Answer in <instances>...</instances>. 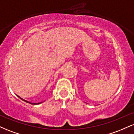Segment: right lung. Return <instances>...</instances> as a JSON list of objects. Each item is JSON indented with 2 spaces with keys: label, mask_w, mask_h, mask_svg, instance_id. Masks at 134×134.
Returning <instances> with one entry per match:
<instances>
[{
  "label": "right lung",
  "mask_w": 134,
  "mask_h": 134,
  "mask_svg": "<svg viewBox=\"0 0 134 134\" xmlns=\"http://www.w3.org/2000/svg\"><path fill=\"white\" fill-rule=\"evenodd\" d=\"M17 96H18V97H19V98H20V99H22L23 101H25V102H26V103H30V104H40V103H43V102H40V103H31V102H30V101H26V100H25V99H23V98H21V97L19 96H18V95H17Z\"/></svg>",
  "instance_id": "right-lung-1"
}]
</instances>
